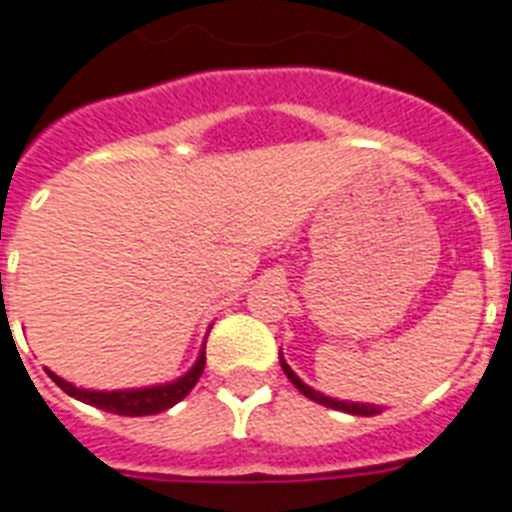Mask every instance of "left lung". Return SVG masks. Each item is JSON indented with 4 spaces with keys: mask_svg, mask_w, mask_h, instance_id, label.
<instances>
[{
    "mask_svg": "<svg viewBox=\"0 0 512 512\" xmlns=\"http://www.w3.org/2000/svg\"><path fill=\"white\" fill-rule=\"evenodd\" d=\"M281 368H284V373H286V376H289V381H292V384L297 386L299 392L305 394L307 400L318 402V405H326V407H331V410H342V413H350V415H378V413H381V410H378L376 405H365V402L334 400V397H326V394L315 392V389H310V386H307L305 381H302V378H299L297 373H294L292 368H289V365H286L284 355H281Z\"/></svg>",
    "mask_w": 512,
    "mask_h": 512,
    "instance_id": "left-lung-1",
    "label": "left lung"
}]
</instances>
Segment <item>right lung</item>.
<instances>
[{"label":"right lung","mask_w":512,"mask_h":512,"mask_svg":"<svg viewBox=\"0 0 512 512\" xmlns=\"http://www.w3.org/2000/svg\"><path fill=\"white\" fill-rule=\"evenodd\" d=\"M205 371V350L199 352L197 363L191 368L186 376L176 378V381H170V384H160V386H147V389H123V392H91V389H78V386L68 384L65 378L54 376L52 371L49 378H52L54 384L60 386L62 392L70 394V397H76V400L86 402V405H94L99 410H107V413L115 415H157L162 410H168L176 402H181L186 394L194 389V384L199 381Z\"/></svg>","instance_id":"obj_1"}]
</instances>
